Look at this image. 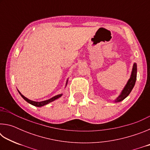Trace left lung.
I'll return each mask as SVG.
<instances>
[{
  "label": "left lung",
  "mask_w": 150,
  "mask_h": 150,
  "mask_svg": "<svg viewBox=\"0 0 150 150\" xmlns=\"http://www.w3.org/2000/svg\"><path fill=\"white\" fill-rule=\"evenodd\" d=\"M136 77H137V65L136 63H134L133 65L132 71L130 77L128 81V82H127L125 87H124L123 90L122 91L120 95L116 98V100H115V103L120 102V101L123 100L124 98H126L127 96L129 95V94L130 93L132 90V88L134 87V85H135Z\"/></svg>",
  "instance_id": "8db88e82"
}]
</instances>
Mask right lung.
I'll use <instances>...</instances> for the list:
<instances>
[{
    "label": "right lung",
    "instance_id": "add662e5",
    "mask_svg": "<svg viewBox=\"0 0 150 150\" xmlns=\"http://www.w3.org/2000/svg\"><path fill=\"white\" fill-rule=\"evenodd\" d=\"M67 81H68V79L67 80V82H66V86H67ZM18 93H20V95H21L22 97L26 101V102H28L30 104H31L32 105H34L35 106H38V107H41V106H44L45 105H47V104H49L50 103H52V102H53V101H54L55 100H56V99H57V98L61 97V96H62L63 95V94H60V95H57L56 96H54V97L50 98V99H48V100H44V101H40V102H36V101H33V100L28 99V98L25 97L23 95H22L18 90Z\"/></svg>",
    "mask_w": 150,
    "mask_h": 150
}]
</instances>
